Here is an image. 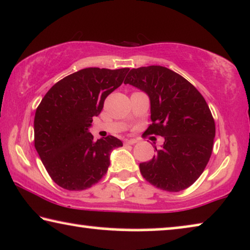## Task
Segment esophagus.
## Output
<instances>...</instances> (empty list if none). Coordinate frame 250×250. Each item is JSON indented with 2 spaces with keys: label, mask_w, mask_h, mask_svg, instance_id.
Listing matches in <instances>:
<instances>
[{
  "label": "esophagus",
  "mask_w": 250,
  "mask_h": 250,
  "mask_svg": "<svg viewBox=\"0 0 250 250\" xmlns=\"http://www.w3.org/2000/svg\"><path fill=\"white\" fill-rule=\"evenodd\" d=\"M136 142H138V140H136V139H129V140H126V141H125L126 145H135Z\"/></svg>",
  "instance_id": "esophagus-1"
}]
</instances>
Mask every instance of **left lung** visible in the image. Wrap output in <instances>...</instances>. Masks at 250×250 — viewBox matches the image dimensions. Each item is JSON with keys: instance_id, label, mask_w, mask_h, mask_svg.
Instances as JSON below:
<instances>
[{"instance_id": "1", "label": "left lung", "mask_w": 250, "mask_h": 250, "mask_svg": "<svg viewBox=\"0 0 250 250\" xmlns=\"http://www.w3.org/2000/svg\"><path fill=\"white\" fill-rule=\"evenodd\" d=\"M125 84L146 92L152 124L143 136L165 142L149 162L140 164L142 176L158 189L179 192L196 182L209 162L215 122L206 100L190 82L162 66L133 68Z\"/></svg>"}]
</instances>
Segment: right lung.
I'll list each match as a JSON object with an SVG mask.
<instances>
[{"label":"right lung","mask_w":250,"mask_h":250,"mask_svg":"<svg viewBox=\"0 0 250 250\" xmlns=\"http://www.w3.org/2000/svg\"><path fill=\"white\" fill-rule=\"evenodd\" d=\"M128 70L85 68L62 78L44 95L35 112L34 143L59 187L85 190L107 173L111 150L123 142L112 135L94 141L88 127Z\"/></svg>","instance_id":"1"}]
</instances>
